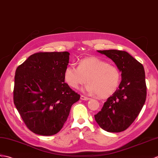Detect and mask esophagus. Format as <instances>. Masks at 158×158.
Masks as SVG:
<instances>
[{"label": "esophagus", "mask_w": 158, "mask_h": 158, "mask_svg": "<svg viewBox=\"0 0 158 158\" xmlns=\"http://www.w3.org/2000/svg\"><path fill=\"white\" fill-rule=\"evenodd\" d=\"M80 99H81V100H84V101H88V100H89V99H90V98H89V97H85V96L81 95V96H80Z\"/></svg>", "instance_id": "obj_1"}]
</instances>
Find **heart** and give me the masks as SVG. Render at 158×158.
<instances>
[{
	"label": "heart",
	"instance_id": "heart-1",
	"mask_svg": "<svg viewBox=\"0 0 158 158\" xmlns=\"http://www.w3.org/2000/svg\"><path fill=\"white\" fill-rule=\"evenodd\" d=\"M120 78V72L116 66L96 57L81 59L78 66L69 64L64 71L65 81L69 86L78 89L87 81L89 84L85 90L90 93H97L101 98L110 97L115 92Z\"/></svg>",
	"mask_w": 158,
	"mask_h": 158
}]
</instances>
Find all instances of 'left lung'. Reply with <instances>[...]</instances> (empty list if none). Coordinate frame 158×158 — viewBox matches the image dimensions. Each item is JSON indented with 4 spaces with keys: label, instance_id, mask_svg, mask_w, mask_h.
I'll list each match as a JSON object with an SVG mask.
<instances>
[{
    "label": "left lung",
    "instance_id": "8db88e82",
    "mask_svg": "<svg viewBox=\"0 0 158 158\" xmlns=\"http://www.w3.org/2000/svg\"><path fill=\"white\" fill-rule=\"evenodd\" d=\"M111 59L122 72L119 89L107 99L101 110L94 115L99 127L110 132L128 128L144 106L147 87L145 73L141 64L126 51H97Z\"/></svg>",
    "mask_w": 158,
    "mask_h": 158
}]
</instances>
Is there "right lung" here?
I'll return each instance as SVG.
<instances>
[{
    "mask_svg": "<svg viewBox=\"0 0 158 158\" xmlns=\"http://www.w3.org/2000/svg\"><path fill=\"white\" fill-rule=\"evenodd\" d=\"M68 52H38L17 67L14 104L27 127L35 134L51 136L60 131L79 94L65 83Z\"/></svg>",
    "mask_w": 158,
    "mask_h": 158,
    "instance_id": "right-lung-1",
    "label": "right lung"
}]
</instances>
